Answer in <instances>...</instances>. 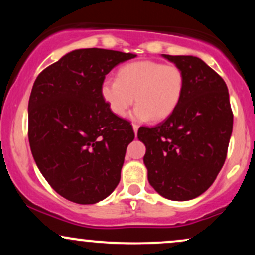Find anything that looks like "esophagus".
Listing matches in <instances>:
<instances>
[{
    "mask_svg": "<svg viewBox=\"0 0 255 255\" xmlns=\"http://www.w3.org/2000/svg\"><path fill=\"white\" fill-rule=\"evenodd\" d=\"M133 129H134V133H135V135H136L137 129H139V126H137V125H133Z\"/></svg>",
    "mask_w": 255,
    "mask_h": 255,
    "instance_id": "34e87169",
    "label": "esophagus"
}]
</instances>
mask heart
I'll use <instances>...</instances> for the list:
<instances>
[{"label": "heart", "mask_w": 255, "mask_h": 255, "mask_svg": "<svg viewBox=\"0 0 255 255\" xmlns=\"http://www.w3.org/2000/svg\"><path fill=\"white\" fill-rule=\"evenodd\" d=\"M186 78L180 67L144 60L125 64L118 80L105 79L101 95L114 115L124 118L134 103L135 121H162L171 115L182 98Z\"/></svg>", "instance_id": "heart-1"}]
</instances>
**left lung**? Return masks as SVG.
Here are the masks:
<instances>
[{
	"mask_svg": "<svg viewBox=\"0 0 255 255\" xmlns=\"http://www.w3.org/2000/svg\"><path fill=\"white\" fill-rule=\"evenodd\" d=\"M186 85L174 113L154 127H140L146 146L148 182L162 197L186 201L199 197L217 177L227 158L233 110L224 80L200 58L171 56Z\"/></svg>",
	"mask_w": 255,
	"mask_h": 255,
	"instance_id": "obj_1",
	"label": "left lung"
}]
</instances>
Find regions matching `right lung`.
<instances>
[{"mask_svg": "<svg viewBox=\"0 0 255 255\" xmlns=\"http://www.w3.org/2000/svg\"><path fill=\"white\" fill-rule=\"evenodd\" d=\"M136 55L91 48L68 52L38 75L28 101V141L48 183L77 204H96L121 178L130 122L101 95L105 75Z\"/></svg>", "mask_w": 255, "mask_h": 255, "instance_id": "obj_1", "label": "right lung"}]
</instances>
